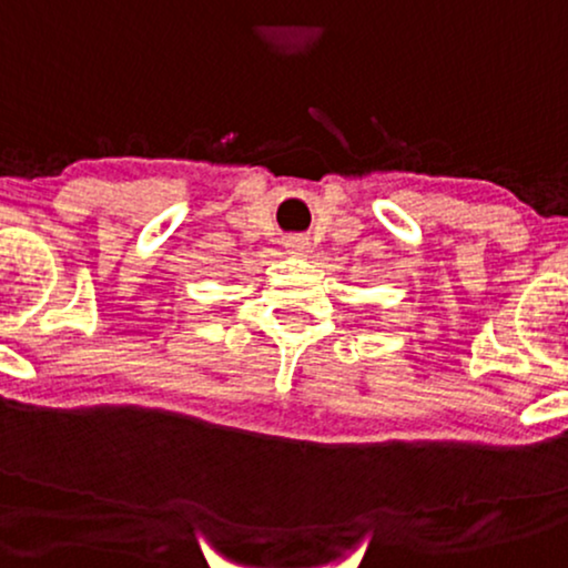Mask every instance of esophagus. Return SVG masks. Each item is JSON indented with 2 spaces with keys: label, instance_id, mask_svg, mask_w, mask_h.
<instances>
[{
  "label": "esophagus",
  "instance_id": "esophagus-1",
  "mask_svg": "<svg viewBox=\"0 0 568 568\" xmlns=\"http://www.w3.org/2000/svg\"><path fill=\"white\" fill-rule=\"evenodd\" d=\"M285 248H288V254L293 256H306L308 239H304V235H288V239H285Z\"/></svg>",
  "mask_w": 568,
  "mask_h": 568
}]
</instances>
